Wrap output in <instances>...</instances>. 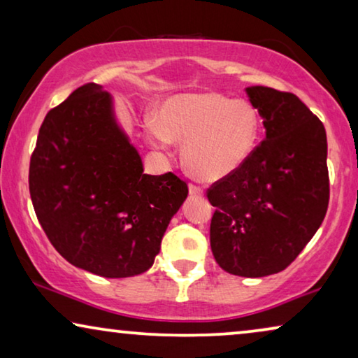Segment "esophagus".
Returning a JSON list of instances; mask_svg holds the SVG:
<instances>
[{
	"label": "esophagus",
	"instance_id": "1",
	"mask_svg": "<svg viewBox=\"0 0 358 358\" xmlns=\"http://www.w3.org/2000/svg\"><path fill=\"white\" fill-rule=\"evenodd\" d=\"M189 192H190V195H202L203 190H202V187H200V185L190 182L189 184Z\"/></svg>",
	"mask_w": 358,
	"mask_h": 358
}]
</instances>
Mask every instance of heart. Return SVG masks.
I'll list each match as a JSON object with an SVG mask.
<instances>
[{
	"label": "heart",
	"mask_w": 358,
	"mask_h": 358,
	"mask_svg": "<svg viewBox=\"0 0 358 358\" xmlns=\"http://www.w3.org/2000/svg\"><path fill=\"white\" fill-rule=\"evenodd\" d=\"M158 146L184 141L185 166L205 180L233 174L256 150L261 117L243 99L215 92H190L171 97L159 109L158 122L146 124Z\"/></svg>",
	"instance_id": "1"
}]
</instances>
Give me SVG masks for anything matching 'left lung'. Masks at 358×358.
<instances>
[{"instance_id": "8db88e82", "label": "left lung", "mask_w": 358, "mask_h": 358, "mask_svg": "<svg viewBox=\"0 0 358 358\" xmlns=\"http://www.w3.org/2000/svg\"><path fill=\"white\" fill-rule=\"evenodd\" d=\"M246 92L266 138L241 168L207 189L215 207L210 244L223 271L266 277L290 266L326 217L327 140L322 122L292 92Z\"/></svg>"}]
</instances>
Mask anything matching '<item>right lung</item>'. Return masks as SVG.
Here are the masks:
<instances>
[{
    "label": "right lung",
    "instance_id": "right-lung-1",
    "mask_svg": "<svg viewBox=\"0 0 358 358\" xmlns=\"http://www.w3.org/2000/svg\"><path fill=\"white\" fill-rule=\"evenodd\" d=\"M29 192L43 233L68 262L122 278L153 266L189 187L173 173L143 174L112 119L109 94L87 83L43 119Z\"/></svg>",
    "mask_w": 358,
    "mask_h": 358
}]
</instances>
